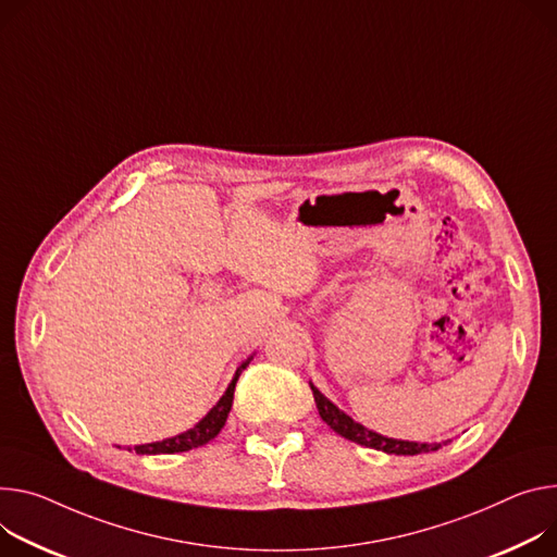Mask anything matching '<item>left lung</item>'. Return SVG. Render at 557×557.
Returning <instances> with one entry per match:
<instances>
[{
    "mask_svg": "<svg viewBox=\"0 0 557 557\" xmlns=\"http://www.w3.org/2000/svg\"><path fill=\"white\" fill-rule=\"evenodd\" d=\"M315 404L320 418L342 437L356 442L360 446H369V448H377L384 453H395V455H418V453H429V450H437L442 444H420V442H407V440H393V437H384L380 433H373L369 429H364L362 424H358L356 420H350L344 411H339L333 401H329L313 384H311ZM446 444V442H444Z\"/></svg>",
    "mask_w": 557,
    "mask_h": 557,
    "instance_id": "8db88e82",
    "label": "left lung"
}]
</instances>
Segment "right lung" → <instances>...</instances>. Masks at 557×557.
I'll return each instance as SVG.
<instances>
[{
  "label": "right lung",
  "instance_id": "1",
  "mask_svg": "<svg viewBox=\"0 0 557 557\" xmlns=\"http://www.w3.org/2000/svg\"><path fill=\"white\" fill-rule=\"evenodd\" d=\"M248 362H250V358L246 362H242V367L235 371V377L228 384L226 393L220 397V401L209 411V416L205 420H199L193 429H188V431H184V433H180L175 437H169V440H162V442H153V444H139V446H135V453H139V455L182 453V450H190V448L205 446L207 442H211L222 431V426H224V422L228 418V411L233 407V393H235L237 377L248 367ZM128 450H133V448H128Z\"/></svg>",
  "mask_w": 557,
  "mask_h": 557
}]
</instances>
